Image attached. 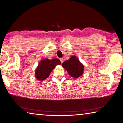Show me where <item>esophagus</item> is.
<instances>
[{
  "label": "esophagus",
  "mask_w": 123,
  "mask_h": 123,
  "mask_svg": "<svg viewBox=\"0 0 123 123\" xmlns=\"http://www.w3.org/2000/svg\"><path fill=\"white\" fill-rule=\"evenodd\" d=\"M60 62H61L62 63H63V62H64V59H63V58H60Z\"/></svg>",
  "instance_id": "esophagus-1"
}]
</instances>
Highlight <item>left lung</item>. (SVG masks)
<instances>
[{"label":"left lung","mask_w":123,"mask_h":123,"mask_svg":"<svg viewBox=\"0 0 123 123\" xmlns=\"http://www.w3.org/2000/svg\"><path fill=\"white\" fill-rule=\"evenodd\" d=\"M62 66L72 77L75 78L80 77L84 72V65L75 55L71 56L69 60L64 62Z\"/></svg>","instance_id":"1"}]
</instances>
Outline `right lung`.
Masks as SVG:
<instances>
[{
    "label": "right lung",
    "instance_id": "1",
    "mask_svg": "<svg viewBox=\"0 0 123 123\" xmlns=\"http://www.w3.org/2000/svg\"><path fill=\"white\" fill-rule=\"evenodd\" d=\"M60 64L61 62L57 58L52 59H48L47 58L43 59L40 62L35 70L36 78L39 80H43L46 79L55 66Z\"/></svg>",
    "mask_w": 123,
    "mask_h": 123
}]
</instances>
